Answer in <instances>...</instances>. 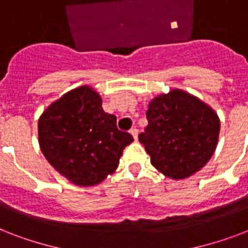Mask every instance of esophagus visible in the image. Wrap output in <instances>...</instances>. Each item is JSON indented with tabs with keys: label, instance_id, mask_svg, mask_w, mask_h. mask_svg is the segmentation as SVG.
Here are the masks:
<instances>
[{
	"label": "esophagus",
	"instance_id": "1",
	"mask_svg": "<svg viewBox=\"0 0 248 248\" xmlns=\"http://www.w3.org/2000/svg\"><path fill=\"white\" fill-rule=\"evenodd\" d=\"M130 134H131L134 139H138V130H136V128H131V130H130Z\"/></svg>",
	"mask_w": 248,
	"mask_h": 248
}]
</instances>
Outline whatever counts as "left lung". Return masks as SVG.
<instances>
[{
    "instance_id": "left-lung-1",
    "label": "left lung",
    "mask_w": 248,
    "mask_h": 248,
    "mask_svg": "<svg viewBox=\"0 0 248 248\" xmlns=\"http://www.w3.org/2000/svg\"><path fill=\"white\" fill-rule=\"evenodd\" d=\"M148 126L139 135L151 163L181 180L200 171L214 155L220 132L217 113L192 93L172 89L151 100Z\"/></svg>"
}]
</instances>
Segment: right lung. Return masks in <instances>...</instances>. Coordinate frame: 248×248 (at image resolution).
I'll use <instances>...</instances> for the list:
<instances>
[{
    "label": "right lung",
    "mask_w": 248,
    "mask_h": 248,
    "mask_svg": "<svg viewBox=\"0 0 248 248\" xmlns=\"http://www.w3.org/2000/svg\"><path fill=\"white\" fill-rule=\"evenodd\" d=\"M89 85L65 93L38 120L42 155L58 172L78 186H93L118 167L124 147L134 141L117 128V118L101 108Z\"/></svg>",
    "instance_id": "obj_1"
}]
</instances>
